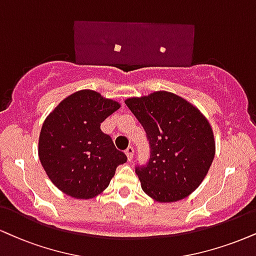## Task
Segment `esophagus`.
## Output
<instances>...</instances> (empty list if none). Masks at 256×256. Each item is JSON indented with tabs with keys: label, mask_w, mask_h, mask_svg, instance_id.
Segmentation results:
<instances>
[{
	"label": "esophagus",
	"mask_w": 256,
	"mask_h": 256,
	"mask_svg": "<svg viewBox=\"0 0 256 256\" xmlns=\"http://www.w3.org/2000/svg\"><path fill=\"white\" fill-rule=\"evenodd\" d=\"M125 154H126V156H128V161H131L132 158H134V146H128V149L125 150Z\"/></svg>",
	"instance_id": "34e87169"
}]
</instances>
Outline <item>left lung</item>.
I'll return each mask as SVG.
<instances>
[{
  "instance_id": "1",
  "label": "left lung",
  "mask_w": 256,
  "mask_h": 256,
  "mask_svg": "<svg viewBox=\"0 0 256 256\" xmlns=\"http://www.w3.org/2000/svg\"><path fill=\"white\" fill-rule=\"evenodd\" d=\"M146 134L150 158L136 167L142 190L158 202L188 196L202 182L216 152L202 112L176 94L160 90L125 100Z\"/></svg>"
}]
</instances>
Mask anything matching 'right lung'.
<instances>
[{
	"label": "right lung",
	"mask_w": 256,
	"mask_h": 256,
	"mask_svg": "<svg viewBox=\"0 0 256 256\" xmlns=\"http://www.w3.org/2000/svg\"><path fill=\"white\" fill-rule=\"evenodd\" d=\"M119 108L116 101L83 89L60 101L46 116L38 154L58 190L76 199H92L108 187L116 167L128 158L100 125Z\"/></svg>",
	"instance_id": "1"
}]
</instances>
